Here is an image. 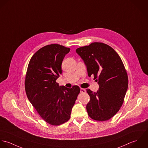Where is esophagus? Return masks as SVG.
I'll return each instance as SVG.
<instances>
[{
    "instance_id": "esophagus-1",
    "label": "esophagus",
    "mask_w": 148,
    "mask_h": 148,
    "mask_svg": "<svg viewBox=\"0 0 148 148\" xmlns=\"http://www.w3.org/2000/svg\"><path fill=\"white\" fill-rule=\"evenodd\" d=\"M80 91L81 93H85L86 92V90L85 89H82V88H81L80 89Z\"/></svg>"
}]
</instances>
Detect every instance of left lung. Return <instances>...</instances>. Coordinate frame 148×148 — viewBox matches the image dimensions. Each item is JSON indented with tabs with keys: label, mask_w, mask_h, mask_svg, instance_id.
<instances>
[{
	"label": "left lung",
	"mask_w": 148,
	"mask_h": 148,
	"mask_svg": "<svg viewBox=\"0 0 148 148\" xmlns=\"http://www.w3.org/2000/svg\"><path fill=\"white\" fill-rule=\"evenodd\" d=\"M76 52L84 61L89 77L99 85L97 92L86 90L90 97L86 105L88 115L96 121H107L119 111L128 88L122 60L113 48L102 43H92Z\"/></svg>",
	"instance_id": "8db88e82"
}]
</instances>
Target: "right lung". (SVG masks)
Returning <instances> with one entry per match:
<instances>
[{"mask_svg":"<svg viewBox=\"0 0 148 148\" xmlns=\"http://www.w3.org/2000/svg\"><path fill=\"white\" fill-rule=\"evenodd\" d=\"M70 49L57 44L37 51L29 63L25 79L27 98L38 114L52 125H59L70 118L80 92L78 86L69 89L56 82L62 74V63Z\"/></svg>","mask_w":148,"mask_h":148,"instance_id":"1","label":"right lung"}]
</instances>
